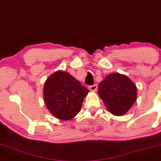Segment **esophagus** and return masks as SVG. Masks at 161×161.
<instances>
[{"mask_svg":"<svg viewBox=\"0 0 161 161\" xmlns=\"http://www.w3.org/2000/svg\"><path fill=\"white\" fill-rule=\"evenodd\" d=\"M97 88H98V85H91V86H90L89 87V90L91 91H93V92H94V91H96V90H97Z\"/></svg>","mask_w":161,"mask_h":161,"instance_id":"obj_1","label":"esophagus"}]
</instances>
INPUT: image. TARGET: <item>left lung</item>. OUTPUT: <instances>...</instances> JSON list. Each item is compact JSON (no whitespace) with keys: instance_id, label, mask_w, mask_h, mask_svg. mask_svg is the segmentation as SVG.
<instances>
[{"instance_id":"obj_1","label":"left lung","mask_w":161,"mask_h":161,"mask_svg":"<svg viewBox=\"0 0 161 161\" xmlns=\"http://www.w3.org/2000/svg\"><path fill=\"white\" fill-rule=\"evenodd\" d=\"M99 97L109 112L121 116L127 113L137 98V87L129 77L119 73L109 74L100 82Z\"/></svg>"}]
</instances>
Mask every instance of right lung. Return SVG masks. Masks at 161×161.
<instances>
[{"instance_id":"obj_1","label":"right lung","mask_w":161,"mask_h":161,"mask_svg":"<svg viewBox=\"0 0 161 161\" xmlns=\"http://www.w3.org/2000/svg\"><path fill=\"white\" fill-rule=\"evenodd\" d=\"M89 90L69 73L58 70L46 79L43 99L47 108L57 119L68 121L78 114Z\"/></svg>"}]
</instances>
